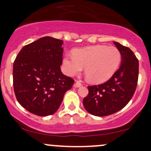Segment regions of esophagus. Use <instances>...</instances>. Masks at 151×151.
Masks as SVG:
<instances>
[{
  "mask_svg": "<svg viewBox=\"0 0 151 151\" xmlns=\"http://www.w3.org/2000/svg\"><path fill=\"white\" fill-rule=\"evenodd\" d=\"M82 86L81 83H80L79 81H76L75 85H74V86L76 87V88H79V87H81Z\"/></svg>",
  "mask_w": 151,
  "mask_h": 151,
  "instance_id": "esophagus-1",
  "label": "esophagus"
}]
</instances>
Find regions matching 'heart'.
<instances>
[{"instance_id": "heart-1", "label": "heart", "mask_w": 151, "mask_h": 151, "mask_svg": "<svg viewBox=\"0 0 151 151\" xmlns=\"http://www.w3.org/2000/svg\"><path fill=\"white\" fill-rule=\"evenodd\" d=\"M120 51L115 47L93 45L76 50L73 55H65L63 66L69 76L78 75L85 68V75L93 83L106 82L119 68Z\"/></svg>"}]
</instances>
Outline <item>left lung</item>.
<instances>
[{"mask_svg": "<svg viewBox=\"0 0 151 151\" xmlns=\"http://www.w3.org/2000/svg\"><path fill=\"white\" fill-rule=\"evenodd\" d=\"M122 55L121 65L104 83L88 86V94L83 100L84 108L91 114L104 116L123 109L135 91L138 79L139 63L129 47L114 42Z\"/></svg>", "mask_w": 151, "mask_h": 151, "instance_id": "1", "label": "left lung"}]
</instances>
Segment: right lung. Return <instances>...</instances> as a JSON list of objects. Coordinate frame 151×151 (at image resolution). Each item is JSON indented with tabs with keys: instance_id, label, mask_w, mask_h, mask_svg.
I'll return each instance as SVG.
<instances>
[{
	"instance_id": "obj_1",
	"label": "right lung",
	"mask_w": 151,
	"mask_h": 151,
	"mask_svg": "<svg viewBox=\"0 0 151 151\" xmlns=\"http://www.w3.org/2000/svg\"><path fill=\"white\" fill-rule=\"evenodd\" d=\"M63 41L45 37L24 46L13 68L14 89L19 103L37 116L55 113L74 80L63 75Z\"/></svg>"
}]
</instances>
